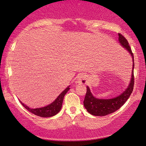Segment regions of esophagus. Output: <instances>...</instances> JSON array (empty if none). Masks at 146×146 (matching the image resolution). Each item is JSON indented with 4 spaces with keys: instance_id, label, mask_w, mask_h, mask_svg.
Returning a JSON list of instances; mask_svg holds the SVG:
<instances>
[{
    "instance_id": "esophagus-1",
    "label": "esophagus",
    "mask_w": 146,
    "mask_h": 146,
    "mask_svg": "<svg viewBox=\"0 0 146 146\" xmlns=\"http://www.w3.org/2000/svg\"><path fill=\"white\" fill-rule=\"evenodd\" d=\"M77 80H78V83L82 84H86V82H87L86 76L83 74H80L77 78Z\"/></svg>"
}]
</instances>
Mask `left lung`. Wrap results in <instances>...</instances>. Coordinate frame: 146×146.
I'll return each instance as SVG.
<instances>
[{"label": "left lung", "mask_w": 146, "mask_h": 146, "mask_svg": "<svg viewBox=\"0 0 146 146\" xmlns=\"http://www.w3.org/2000/svg\"><path fill=\"white\" fill-rule=\"evenodd\" d=\"M119 42L122 46L127 50L132 57L133 68L131 72V78L130 82L128 86L124 92H123L118 96L111 99H98L95 98L91 93L89 87L87 86L86 94L84 100V106L88 112L93 115L96 116H105L110 113L114 112L120 108L124 103L127 100L133 92V85H134V76H133V68H134V62H133V54L131 52V48L129 46L128 42L125 37L121 34H118Z\"/></svg>", "instance_id": "1"}]
</instances>
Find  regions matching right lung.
Segmentation results:
<instances>
[{
	"label": "right lung",
	"instance_id": "add662e5",
	"mask_svg": "<svg viewBox=\"0 0 146 146\" xmlns=\"http://www.w3.org/2000/svg\"><path fill=\"white\" fill-rule=\"evenodd\" d=\"M69 90H70V88L69 86H68L57 97V98L52 103H51L50 104L48 105L45 107L39 108H35V109L31 108H29V106H27L24 104L21 101L20 102H21V104L23 105L28 111H29L30 112L34 113V114L36 115H38V116L42 117H52V116H54V115H55L56 114H57V113L60 111L62 105L64 97L65 94L67 93V92Z\"/></svg>",
	"mask_w": 146,
	"mask_h": 146
}]
</instances>
